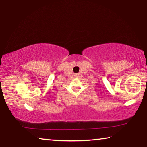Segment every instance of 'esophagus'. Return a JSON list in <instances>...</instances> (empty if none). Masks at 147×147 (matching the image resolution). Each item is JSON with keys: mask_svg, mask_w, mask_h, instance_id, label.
Segmentation results:
<instances>
[{"mask_svg": "<svg viewBox=\"0 0 147 147\" xmlns=\"http://www.w3.org/2000/svg\"><path fill=\"white\" fill-rule=\"evenodd\" d=\"M75 76H76V77H78L79 75H78V74H75Z\"/></svg>", "mask_w": 147, "mask_h": 147, "instance_id": "34e87169", "label": "esophagus"}]
</instances>
